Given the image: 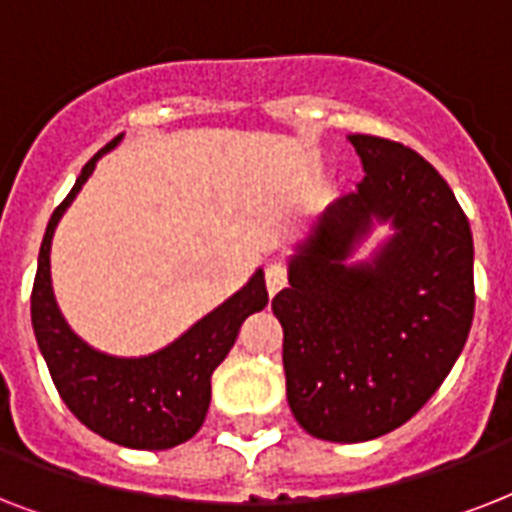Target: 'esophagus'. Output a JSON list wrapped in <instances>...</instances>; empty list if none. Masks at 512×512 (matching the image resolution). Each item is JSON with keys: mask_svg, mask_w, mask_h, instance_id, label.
I'll list each match as a JSON object with an SVG mask.
<instances>
[{"mask_svg": "<svg viewBox=\"0 0 512 512\" xmlns=\"http://www.w3.org/2000/svg\"><path fill=\"white\" fill-rule=\"evenodd\" d=\"M265 287H268V295L271 297L287 287V268L281 263L268 265V268H265Z\"/></svg>", "mask_w": 512, "mask_h": 512, "instance_id": "34e87169", "label": "esophagus"}]
</instances>
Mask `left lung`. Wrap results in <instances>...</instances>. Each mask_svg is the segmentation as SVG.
I'll return each instance as SVG.
<instances>
[{"mask_svg":"<svg viewBox=\"0 0 512 512\" xmlns=\"http://www.w3.org/2000/svg\"><path fill=\"white\" fill-rule=\"evenodd\" d=\"M358 191L329 204L273 297L284 329L287 401L311 436L356 444L412 420L465 348L473 236L452 188L417 151L350 135ZM372 216L399 233L374 266L344 265Z\"/></svg>","mask_w":512,"mask_h":512,"instance_id":"left-lung-1","label":"left lung"}]
</instances>
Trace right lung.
<instances>
[{"label": "right lung", "mask_w": 512, "mask_h": 512, "mask_svg": "<svg viewBox=\"0 0 512 512\" xmlns=\"http://www.w3.org/2000/svg\"><path fill=\"white\" fill-rule=\"evenodd\" d=\"M119 140L122 135L84 164L71 193L52 212L31 289V324L52 382L76 420L119 446L172 449L201 428L212 398V372L233 348L244 319L268 305V289L263 271H257L241 292L154 356H106L79 340L60 316L52 295V233L84 180L92 175L95 162Z\"/></svg>", "instance_id": "1"}]
</instances>
